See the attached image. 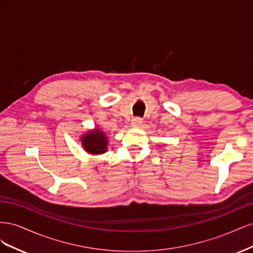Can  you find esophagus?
Listing matches in <instances>:
<instances>
[{
	"label": "esophagus",
	"instance_id": "obj_1",
	"mask_svg": "<svg viewBox=\"0 0 253 253\" xmlns=\"http://www.w3.org/2000/svg\"><path fill=\"white\" fill-rule=\"evenodd\" d=\"M142 124V119L140 118V117H135V118H133V120H132V126H140Z\"/></svg>",
	"mask_w": 253,
	"mask_h": 253
}]
</instances>
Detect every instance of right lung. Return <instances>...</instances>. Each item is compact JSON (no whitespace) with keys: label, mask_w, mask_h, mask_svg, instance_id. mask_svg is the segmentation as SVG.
Here are the masks:
<instances>
[{"label":"right lung","mask_w":253,"mask_h":253,"mask_svg":"<svg viewBox=\"0 0 253 253\" xmlns=\"http://www.w3.org/2000/svg\"><path fill=\"white\" fill-rule=\"evenodd\" d=\"M83 148L90 154H102L108 149V140L103 132L95 129L82 137Z\"/></svg>","instance_id":"1"}]
</instances>
